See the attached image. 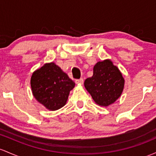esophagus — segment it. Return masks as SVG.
Wrapping results in <instances>:
<instances>
[{
	"label": "esophagus",
	"instance_id": "obj_1",
	"mask_svg": "<svg viewBox=\"0 0 156 156\" xmlns=\"http://www.w3.org/2000/svg\"><path fill=\"white\" fill-rule=\"evenodd\" d=\"M75 83H76L78 85H82L83 83V78H80V79L76 80V81H75Z\"/></svg>",
	"mask_w": 156,
	"mask_h": 156
}]
</instances>
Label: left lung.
Instances as JSON below:
<instances>
[{"mask_svg":"<svg viewBox=\"0 0 156 156\" xmlns=\"http://www.w3.org/2000/svg\"><path fill=\"white\" fill-rule=\"evenodd\" d=\"M84 87L98 105L108 107L121 96L124 78L112 61L106 59L94 66L93 75L85 80Z\"/></svg>","mask_w":156,"mask_h":156,"instance_id":"1","label":"left lung"}]
</instances>
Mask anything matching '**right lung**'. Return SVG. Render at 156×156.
Wrapping results in <instances>:
<instances>
[{
  "label": "right lung",
  "mask_w": 156,
  "mask_h": 156,
  "mask_svg": "<svg viewBox=\"0 0 156 156\" xmlns=\"http://www.w3.org/2000/svg\"><path fill=\"white\" fill-rule=\"evenodd\" d=\"M30 84L37 101L49 110L55 111L66 104L75 83L58 65L51 62L32 73Z\"/></svg>",
  "instance_id": "add662e5"
}]
</instances>
